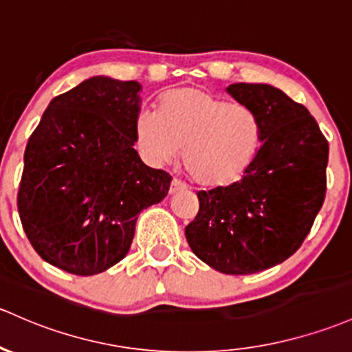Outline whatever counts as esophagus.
Returning a JSON list of instances; mask_svg holds the SVG:
<instances>
[{
  "label": "esophagus",
  "mask_w": 352,
  "mask_h": 352,
  "mask_svg": "<svg viewBox=\"0 0 352 352\" xmlns=\"http://www.w3.org/2000/svg\"><path fill=\"white\" fill-rule=\"evenodd\" d=\"M186 190V184H183L181 181L177 179H173L171 181V186H169V195H176V192Z\"/></svg>",
  "instance_id": "34e87169"
}]
</instances>
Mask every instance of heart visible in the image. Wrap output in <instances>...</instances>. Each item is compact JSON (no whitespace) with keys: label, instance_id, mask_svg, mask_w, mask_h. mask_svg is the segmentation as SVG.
<instances>
[{"label":"heart","instance_id":"heart-1","mask_svg":"<svg viewBox=\"0 0 352 352\" xmlns=\"http://www.w3.org/2000/svg\"><path fill=\"white\" fill-rule=\"evenodd\" d=\"M135 142L153 164L183 154L192 183L205 190H228L243 179L263 141L260 117L198 87H183L161 97L157 114L135 117Z\"/></svg>","mask_w":352,"mask_h":352}]
</instances>
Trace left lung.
Wrapping results in <instances>:
<instances>
[{"label": "left lung", "instance_id": "8db88e82", "mask_svg": "<svg viewBox=\"0 0 352 352\" xmlns=\"http://www.w3.org/2000/svg\"><path fill=\"white\" fill-rule=\"evenodd\" d=\"M226 92L262 120L263 141L243 179L199 191V211L184 228L192 253L214 270L250 275L297 252L326 198L327 139L302 104L267 84Z\"/></svg>", "mask_w": 352, "mask_h": 352}]
</instances>
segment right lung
<instances>
[{"instance_id":"obj_1","label":"right lung","mask_w":352,"mask_h":352,"mask_svg":"<svg viewBox=\"0 0 352 352\" xmlns=\"http://www.w3.org/2000/svg\"><path fill=\"white\" fill-rule=\"evenodd\" d=\"M141 84L92 77L55 97L25 149L18 213L45 262L96 275L124 258L171 176L134 149Z\"/></svg>"}]
</instances>
